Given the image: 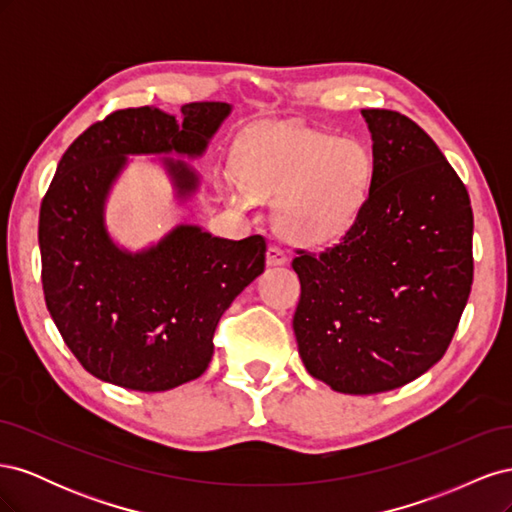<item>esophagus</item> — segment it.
<instances>
[{
  "instance_id": "1",
  "label": "esophagus",
  "mask_w": 512,
  "mask_h": 512,
  "mask_svg": "<svg viewBox=\"0 0 512 512\" xmlns=\"http://www.w3.org/2000/svg\"><path fill=\"white\" fill-rule=\"evenodd\" d=\"M267 262H269L271 267H282V265H286V262H288V254L277 243H271L269 245V252H267Z\"/></svg>"
}]
</instances>
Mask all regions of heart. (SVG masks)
I'll use <instances>...</instances> for the list:
<instances>
[{
  "instance_id": "b5f03b06",
  "label": "heart",
  "mask_w": 512,
  "mask_h": 512,
  "mask_svg": "<svg viewBox=\"0 0 512 512\" xmlns=\"http://www.w3.org/2000/svg\"><path fill=\"white\" fill-rule=\"evenodd\" d=\"M374 162L350 138L273 123L245 138L237 168L224 170V190L243 205L250 194L275 198L277 230L294 243H331L359 220Z\"/></svg>"
}]
</instances>
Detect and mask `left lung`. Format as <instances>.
Here are the masks:
<instances>
[{"instance_id": "8db88e82", "label": "left lung", "mask_w": 512, "mask_h": 512, "mask_svg": "<svg viewBox=\"0 0 512 512\" xmlns=\"http://www.w3.org/2000/svg\"><path fill=\"white\" fill-rule=\"evenodd\" d=\"M361 115L374 177L359 220L331 250L292 260L301 361L346 395L393 391L436 365L474 271L470 196L438 145L401 113Z\"/></svg>"}]
</instances>
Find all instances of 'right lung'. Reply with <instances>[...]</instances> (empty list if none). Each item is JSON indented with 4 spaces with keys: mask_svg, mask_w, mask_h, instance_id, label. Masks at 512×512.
Masks as SVG:
<instances>
[{
    "mask_svg": "<svg viewBox=\"0 0 512 512\" xmlns=\"http://www.w3.org/2000/svg\"><path fill=\"white\" fill-rule=\"evenodd\" d=\"M230 113L226 102L185 104L179 117L126 108L87 128L57 164L38 224L44 299L66 346L102 382L160 393L203 376L222 314L265 271L260 235L232 241L177 224L130 250L106 224L134 156L156 164L175 203L188 205L203 185L188 160L205 156Z\"/></svg>",
    "mask_w": 512,
    "mask_h": 512,
    "instance_id": "add662e5",
    "label": "right lung"
}]
</instances>
